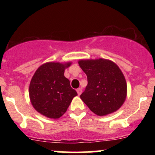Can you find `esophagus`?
<instances>
[{"label": "esophagus", "instance_id": "esophagus-1", "mask_svg": "<svg viewBox=\"0 0 155 155\" xmlns=\"http://www.w3.org/2000/svg\"><path fill=\"white\" fill-rule=\"evenodd\" d=\"M76 92H77L78 95H80L81 94V92H82V90H81V88H79V89H77V90H76Z\"/></svg>", "mask_w": 155, "mask_h": 155}]
</instances>
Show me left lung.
Masks as SVG:
<instances>
[{"label":"left lung","instance_id":"left-lung-1","mask_svg":"<svg viewBox=\"0 0 155 155\" xmlns=\"http://www.w3.org/2000/svg\"><path fill=\"white\" fill-rule=\"evenodd\" d=\"M79 65L87 76V85L80 95L84 103L98 116L117 111L127 96V83L118 65L103 58L80 60Z\"/></svg>","mask_w":155,"mask_h":155}]
</instances>
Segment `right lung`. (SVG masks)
I'll list each match as a JSON object with an SVG mask.
<instances>
[{"mask_svg":"<svg viewBox=\"0 0 155 155\" xmlns=\"http://www.w3.org/2000/svg\"><path fill=\"white\" fill-rule=\"evenodd\" d=\"M71 65L49 63L41 65L32 77L29 95L33 108L51 119H58L67 111L72 99L77 95L70 81L65 77V69Z\"/></svg>","mask_w":155,"mask_h":155,"instance_id":"right-lung-1","label":"right lung"}]
</instances>
